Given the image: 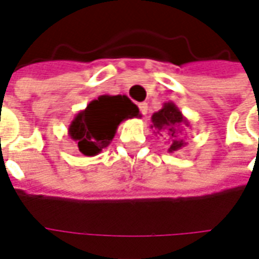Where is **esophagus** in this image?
<instances>
[{"label":"esophagus","mask_w":259,"mask_h":259,"mask_svg":"<svg viewBox=\"0 0 259 259\" xmlns=\"http://www.w3.org/2000/svg\"><path fill=\"white\" fill-rule=\"evenodd\" d=\"M138 108H140V111L143 114L144 116L148 114V104L147 103H140L138 104Z\"/></svg>","instance_id":"obj_1"}]
</instances>
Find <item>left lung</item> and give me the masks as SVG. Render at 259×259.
I'll use <instances>...</instances> for the list:
<instances>
[{
    "label": "left lung",
    "instance_id": "obj_1",
    "mask_svg": "<svg viewBox=\"0 0 259 259\" xmlns=\"http://www.w3.org/2000/svg\"><path fill=\"white\" fill-rule=\"evenodd\" d=\"M151 121V127L156 130V133H160V136L165 134L168 138L169 153L186 147L187 143L185 140L186 136L183 133V125L190 126V122L187 121L186 116L177 107V104L172 102H165L159 111L153 112Z\"/></svg>",
    "mask_w": 259,
    "mask_h": 259
}]
</instances>
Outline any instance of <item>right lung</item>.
Wrapping results in <instances>:
<instances>
[{"label":"right lung","instance_id":"1","mask_svg":"<svg viewBox=\"0 0 259 259\" xmlns=\"http://www.w3.org/2000/svg\"><path fill=\"white\" fill-rule=\"evenodd\" d=\"M140 116L138 107L126 95H102L76 114L69 137L82 155L96 156L111 144L121 122Z\"/></svg>","mask_w":259,"mask_h":259}]
</instances>
